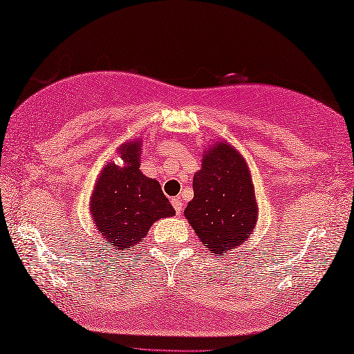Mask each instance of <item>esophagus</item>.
I'll return each mask as SVG.
<instances>
[{
    "mask_svg": "<svg viewBox=\"0 0 354 354\" xmlns=\"http://www.w3.org/2000/svg\"><path fill=\"white\" fill-rule=\"evenodd\" d=\"M171 203H172V206H174L177 215L182 214V211H183V201H182V198H180V197H174V198L171 200Z\"/></svg>",
    "mask_w": 354,
    "mask_h": 354,
    "instance_id": "esophagus-1",
    "label": "esophagus"
}]
</instances>
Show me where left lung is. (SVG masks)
Segmentation results:
<instances>
[{"label": "left lung", "instance_id": "obj_1", "mask_svg": "<svg viewBox=\"0 0 354 354\" xmlns=\"http://www.w3.org/2000/svg\"><path fill=\"white\" fill-rule=\"evenodd\" d=\"M185 217L211 255L223 257L255 230L258 203L246 158L226 140L212 143L192 180Z\"/></svg>", "mask_w": 354, "mask_h": 354}]
</instances>
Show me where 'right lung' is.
Wrapping results in <instances>:
<instances>
[{
  "instance_id": "add662e5",
  "label": "right lung",
  "mask_w": 354,
  "mask_h": 354,
  "mask_svg": "<svg viewBox=\"0 0 354 354\" xmlns=\"http://www.w3.org/2000/svg\"><path fill=\"white\" fill-rule=\"evenodd\" d=\"M122 165L108 162L93 187L90 214L108 248L129 250L147 236L153 223L176 215L154 178L140 168L142 137L118 147Z\"/></svg>"
}]
</instances>
